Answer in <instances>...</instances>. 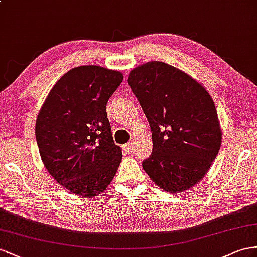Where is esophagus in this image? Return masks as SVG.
<instances>
[{"label":"esophagus","mask_w":257,"mask_h":257,"mask_svg":"<svg viewBox=\"0 0 257 257\" xmlns=\"http://www.w3.org/2000/svg\"><path fill=\"white\" fill-rule=\"evenodd\" d=\"M123 149H124V150H126V151H127V152H131V150H133V149H134V144H133V143H131V142H129V143H127V144H126V146H124V147H123Z\"/></svg>","instance_id":"1"}]
</instances>
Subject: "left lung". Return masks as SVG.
<instances>
[{
    "mask_svg": "<svg viewBox=\"0 0 257 257\" xmlns=\"http://www.w3.org/2000/svg\"><path fill=\"white\" fill-rule=\"evenodd\" d=\"M128 83L152 131L142 167L167 192L195 186L219 152L221 129L213 98L192 77L163 62L130 71Z\"/></svg>",
    "mask_w": 257,
    "mask_h": 257,
    "instance_id": "left-lung-1",
    "label": "left lung"
}]
</instances>
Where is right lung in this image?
Instances as JSON below:
<instances>
[{"mask_svg":"<svg viewBox=\"0 0 257 257\" xmlns=\"http://www.w3.org/2000/svg\"><path fill=\"white\" fill-rule=\"evenodd\" d=\"M121 72L89 65L72 68L39 111L36 139L50 175L76 195L94 197L109 186L122 159L106 113Z\"/></svg>","mask_w":257,"mask_h":257,"instance_id":"add662e5","label":"right lung"}]
</instances>
